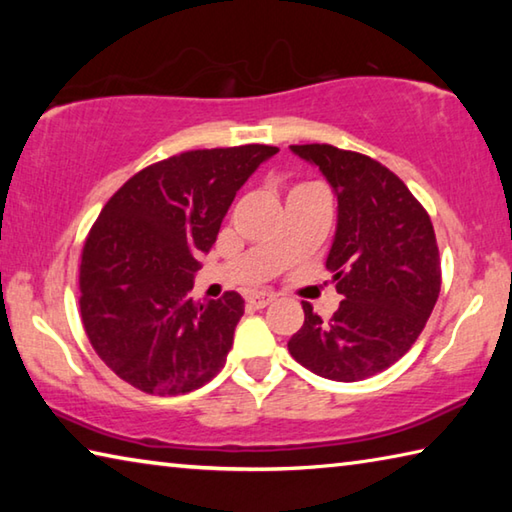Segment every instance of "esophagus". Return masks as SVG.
<instances>
[{
	"label": "esophagus",
	"mask_w": 512,
	"mask_h": 512,
	"mask_svg": "<svg viewBox=\"0 0 512 512\" xmlns=\"http://www.w3.org/2000/svg\"><path fill=\"white\" fill-rule=\"evenodd\" d=\"M246 300H248V305L253 307V309H264V307L271 305V302L275 300V296H273V293L259 291V293H250Z\"/></svg>",
	"instance_id": "esophagus-1"
}]
</instances>
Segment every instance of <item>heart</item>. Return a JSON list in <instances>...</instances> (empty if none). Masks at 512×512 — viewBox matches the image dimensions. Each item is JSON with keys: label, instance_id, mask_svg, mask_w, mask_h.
Returning a JSON list of instances; mask_svg holds the SVG:
<instances>
[{"label": "heart", "instance_id": "b5f03b06", "mask_svg": "<svg viewBox=\"0 0 512 512\" xmlns=\"http://www.w3.org/2000/svg\"><path fill=\"white\" fill-rule=\"evenodd\" d=\"M302 185H311V183H302ZM296 187H300V185H296Z\"/></svg>", "mask_w": 512, "mask_h": 512}]
</instances>
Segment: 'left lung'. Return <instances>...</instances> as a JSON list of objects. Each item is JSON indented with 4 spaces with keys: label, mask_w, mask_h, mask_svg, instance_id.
<instances>
[{
    "label": "left lung",
    "mask_w": 512,
    "mask_h": 512,
    "mask_svg": "<svg viewBox=\"0 0 512 512\" xmlns=\"http://www.w3.org/2000/svg\"><path fill=\"white\" fill-rule=\"evenodd\" d=\"M339 198V225L327 271L343 300L323 320L302 302L305 323L289 352L334 381H361L391 368L418 341L436 305L440 255L427 210L395 173L357 151L293 144Z\"/></svg>",
    "instance_id": "8db88e82"
}]
</instances>
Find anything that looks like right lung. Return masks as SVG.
<instances>
[{
    "instance_id": "obj_1",
    "label": "right lung",
    "mask_w": 512,
    "mask_h": 512,
    "mask_svg": "<svg viewBox=\"0 0 512 512\" xmlns=\"http://www.w3.org/2000/svg\"><path fill=\"white\" fill-rule=\"evenodd\" d=\"M277 146L196 149L128 178L81 253V320L99 359L149 395H185L225 366L244 298H189L239 187Z\"/></svg>"
}]
</instances>
